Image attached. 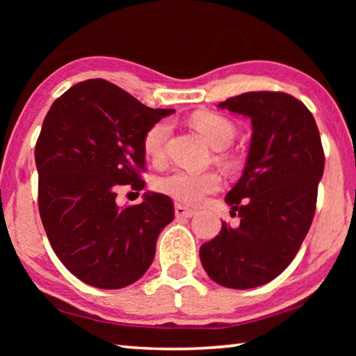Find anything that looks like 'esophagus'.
<instances>
[{
    "label": "esophagus",
    "mask_w": 356,
    "mask_h": 356,
    "mask_svg": "<svg viewBox=\"0 0 356 356\" xmlns=\"http://www.w3.org/2000/svg\"><path fill=\"white\" fill-rule=\"evenodd\" d=\"M174 213H176L177 218H191L196 212L193 209L182 206V204H176V206H174Z\"/></svg>",
    "instance_id": "obj_1"
}]
</instances>
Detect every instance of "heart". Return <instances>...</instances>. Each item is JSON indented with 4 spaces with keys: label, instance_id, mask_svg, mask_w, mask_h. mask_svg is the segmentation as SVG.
<instances>
[{
    "label": "heart",
    "instance_id": "b5f03b06",
    "mask_svg": "<svg viewBox=\"0 0 356 356\" xmlns=\"http://www.w3.org/2000/svg\"><path fill=\"white\" fill-rule=\"evenodd\" d=\"M191 124L206 138L213 149H226L236 138V125L218 113L201 111L191 118ZM171 134V122L166 119L156 120L146 130L143 149L150 160L159 161L165 156L166 141ZM221 179L216 172H191L177 170L156 182L163 195L184 204H200L209 195L220 190Z\"/></svg>",
    "mask_w": 356,
    "mask_h": 356
}]
</instances>
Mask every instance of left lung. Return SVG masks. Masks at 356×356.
<instances>
[{
    "label": "left lung",
    "mask_w": 356,
    "mask_h": 356,
    "mask_svg": "<svg viewBox=\"0 0 356 356\" xmlns=\"http://www.w3.org/2000/svg\"><path fill=\"white\" fill-rule=\"evenodd\" d=\"M251 119L242 177L226 195L240 226L222 222L200 250L202 267L220 286L252 289L293 261L316 212L325 155L311 111L286 92H245L218 104Z\"/></svg>",
    "instance_id": "1"
}]
</instances>
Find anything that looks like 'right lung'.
<instances>
[{
  "instance_id": "1",
  "label": "right lung",
  "mask_w": 356,
  "mask_h": 356,
  "mask_svg": "<svg viewBox=\"0 0 356 356\" xmlns=\"http://www.w3.org/2000/svg\"><path fill=\"white\" fill-rule=\"evenodd\" d=\"M174 110L143 105L100 78L53 102L35 143L42 225L64 267L99 289L134 284L147 272L172 201L144 193L138 206L116 204L122 185L144 188L143 138Z\"/></svg>"
}]
</instances>
